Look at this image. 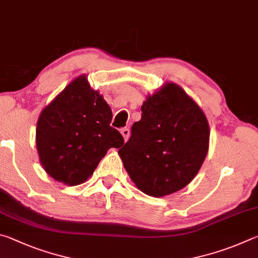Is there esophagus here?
I'll list each match as a JSON object with an SVG mask.
<instances>
[{"instance_id": "esophagus-1", "label": "esophagus", "mask_w": 258, "mask_h": 258, "mask_svg": "<svg viewBox=\"0 0 258 258\" xmlns=\"http://www.w3.org/2000/svg\"><path fill=\"white\" fill-rule=\"evenodd\" d=\"M121 134H122V136H123V138H124V142L128 141L129 135H130L129 129H128V128H123V129H121Z\"/></svg>"}]
</instances>
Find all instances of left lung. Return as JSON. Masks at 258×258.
Returning <instances> with one entry per match:
<instances>
[{
    "mask_svg": "<svg viewBox=\"0 0 258 258\" xmlns=\"http://www.w3.org/2000/svg\"><path fill=\"white\" fill-rule=\"evenodd\" d=\"M209 122L186 92L168 83L148 96L119 155L143 192L163 197L187 186L209 151Z\"/></svg>",
    "mask_w": 258,
    "mask_h": 258,
    "instance_id": "obj_1",
    "label": "left lung"
}]
</instances>
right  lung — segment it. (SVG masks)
<instances>
[{"label":"right lung","mask_w":258,"mask_h":258,"mask_svg":"<svg viewBox=\"0 0 258 258\" xmlns=\"http://www.w3.org/2000/svg\"><path fill=\"white\" fill-rule=\"evenodd\" d=\"M112 116L87 77L75 79L39 115L36 146L44 170L69 186L85 182L110 148L123 145L122 135L110 125Z\"/></svg>","instance_id":"1"}]
</instances>
